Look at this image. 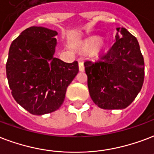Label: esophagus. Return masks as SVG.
<instances>
[{
  "instance_id": "34e87169",
  "label": "esophagus",
  "mask_w": 154,
  "mask_h": 154,
  "mask_svg": "<svg viewBox=\"0 0 154 154\" xmlns=\"http://www.w3.org/2000/svg\"><path fill=\"white\" fill-rule=\"evenodd\" d=\"M78 65H79L80 71H81V72H84V70H85V67H84V64H83V62L80 61L79 64H78Z\"/></svg>"
}]
</instances>
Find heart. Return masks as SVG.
<instances>
[{
    "label": "heart",
    "mask_w": 154,
    "mask_h": 154,
    "mask_svg": "<svg viewBox=\"0 0 154 154\" xmlns=\"http://www.w3.org/2000/svg\"><path fill=\"white\" fill-rule=\"evenodd\" d=\"M101 41L102 39L99 37H91L82 43V48L85 50H93L96 48V53H100L106 48L105 43H101Z\"/></svg>",
    "instance_id": "1"
}]
</instances>
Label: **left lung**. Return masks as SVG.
<instances>
[{
  "label": "left lung",
  "instance_id": "8db88e82",
  "mask_svg": "<svg viewBox=\"0 0 154 154\" xmlns=\"http://www.w3.org/2000/svg\"><path fill=\"white\" fill-rule=\"evenodd\" d=\"M116 43L97 62L85 61L90 95L98 107L124 109L141 90L145 62L137 38L124 27L116 28Z\"/></svg>",
  "mask_w": 154,
  "mask_h": 154
}]
</instances>
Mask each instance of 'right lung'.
I'll return each instance as SVG.
<instances>
[{
	"mask_svg": "<svg viewBox=\"0 0 154 154\" xmlns=\"http://www.w3.org/2000/svg\"><path fill=\"white\" fill-rule=\"evenodd\" d=\"M58 33L42 26L23 30L13 41L6 63L12 95L20 106L35 116L58 110L66 90L79 71L78 63L54 57Z\"/></svg>",
	"mask_w": 154,
	"mask_h": 154,
	"instance_id": "1",
	"label": "right lung"
}]
</instances>
